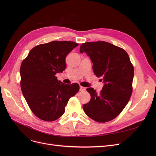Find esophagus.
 Listing matches in <instances>:
<instances>
[{
	"mask_svg": "<svg viewBox=\"0 0 156 156\" xmlns=\"http://www.w3.org/2000/svg\"><path fill=\"white\" fill-rule=\"evenodd\" d=\"M85 90H86L85 87H82V86H80V91H85Z\"/></svg>",
	"mask_w": 156,
	"mask_h": 156,
	"instance_id": "34e87169",
	"label": "esophagus"
}]
</instances>
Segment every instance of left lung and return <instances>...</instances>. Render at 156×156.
Listing matches in <instances>:
<instances>
[{"instance_id": "8db88e82", "label": "left lung", "mask_w": 156, "mask_h": 156, "mask_svg": "<svg viewBox=\"0 0 156 156\" xmlns=\"http://www.w3.org/2000/svg\"><path fill=\"white\" fill-rule=\"evenodd\" d=\"M80 51L90 57L94 74L105 83L99 93L87 88L91 99L83 110L97 122L111 121L123 110L132 94L134 68L129 55L123 48L104 41L82 44Z\"/></svg>"}]
</instances>
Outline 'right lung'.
I'll list each match as a JSON object with an SVG mask.
<instances>
[{
	"instance_id": "right-lung-1",
	"label": "right lung",
	"mask_w": 156,
	"mask_h": 156,
	"mask_svg": "<svg viewBox=\"0 0 156 156\" xmlns=\"http://www.w3.org/2000/svg\"><path fill=\"white\" fill-rule=\"evenodd\" d=\"M78 45L69 41L40 44L23 61L21 91L31 111L39 119L53 121L59 118L69 99L79 91L78 83L64 84L55 76L65 69L66 57Z\"/></svg>"
}]
</instances>
